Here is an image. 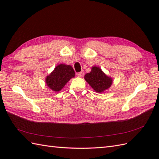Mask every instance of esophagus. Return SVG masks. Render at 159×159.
<instances>
[{"instance_id":"obj_1","label":"esophagus","mask_w":159,"mask_h":159,"mask_svg":"<svg viewBox=\"0 0 159 159\" xmlns=\"http://www.w3.org/2000/svg\"><path fill=\"white\" fill-rule=\"evenodd\" d=\"M84 74H85V72H84L83 70H82L81 72H80L78 73V76H80V77H82V76H84Z\"/></svg>"}]
</instances>
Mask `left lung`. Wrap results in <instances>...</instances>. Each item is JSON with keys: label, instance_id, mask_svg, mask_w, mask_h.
<instances>
[{"label": "left lung", "instance_id": "8db88e82", "mask_svg": "<svg viewBox=\"0 0 159 159\" xmlns=\"http://www.w3.org/2000/svg\"><path fill=\"white\" fill-rule=\"evenodd\" d=\"M85 79L96 92L99 93L109 88L113 82L112 79L98 67H93L92 71L85 75Z\"/></svg>", "mask_w": 159, "mask_h": 159}]
</instances>
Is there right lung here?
Masks as SVG:
<instances>
[{"instance_id": "add662e5", "label": "right lung", "mask_w": 159, "mask_h": 159, "mask_svg": "<svg viewBox=\"0 0 159 159\" xmlns=\"http://www.w3.org/2000/svg\"><path fill=\"white\" fill-rule=\"evenodd\" d=\"M75 76V72L71 66L60 64L53 72L46 78V83L48 87L55 92H59L69 81L71 78Z\"/></svg>"}]
</instances>
